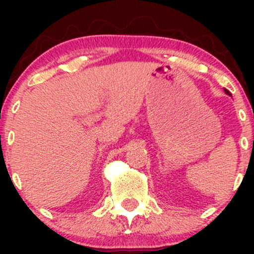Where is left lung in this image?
Instances as JSON below:
<instances>
[{"mask_svg": "<svg viewBox=\"0 0 254 254\" xmlns=\"http://www.w3.org/2000/svg\"><path fill=\"white\" fill-rule=\"evenodd\" d=\"M224 92H226V94H228V95H229V97H232V94H230V92H229V90L224 89Z\"/></svg>", "mask_w": 254, "mask_h": 254, "instance_id": "obj_1", "label": "left lung"}]
</instances>
